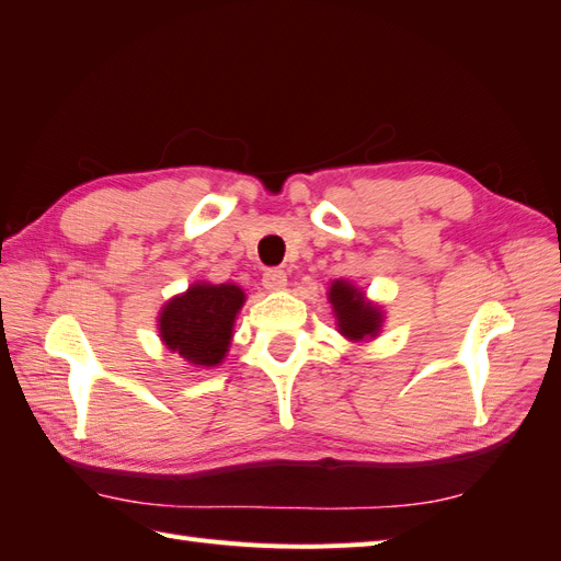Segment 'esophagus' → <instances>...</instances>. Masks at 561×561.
<instances>
[{
  "mask_svg": "<svg viewBox=\"0 0 561 561\" xmlns=\"http://www.w3.org/2000/svg\"><path fill=\"white\" fill-rule=\"evenodd\" d=\"M285 285H288V273L280 271V268H271L264 273V288L271 293H278L285 290Z\"/></svg>",
  "mask_w": 561,
  "mask_h": 561,
  "instance_id": "1",
  "label": "esophagus"
}]
</instances>
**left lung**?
Listing matches in <instances>:
<instances>
[{
    "label": "left lung",
    "instance_id": "left-lung-1",
    "mask_svg": "<svg viewBox=\"0 0 561 561\" xmlns=\"http://www.w3.org/2000/svg\"><path fill=\"white\" fill-rule=\"evenodd\" d=\"M329 302L335 317V327L351 343L375 341L383 327V307L367 300L363 288L351 280H333L329 285Z\"/></svg>",
    "mask_w": 561,
    "mask_h": 561
}]
</instances>
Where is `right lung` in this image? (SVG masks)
Instances as JSON below:
<instances>
[{
	"label": "right lung",
	"mask_w": 561,
	"mask_h": 561,
	"mask_svg": "<svg viewBox=\"0 0 561 561\" xmlns=\"http://www.w3.org/2000/svg\"><path fill=\"white\" fill-rule=\"evenodd\" d=\"M244 300L240 285L196 280L160 307V341L190 367H218L230 351L234 319Z\"/></svg>",
	"instance_id": "1"
}]
</instances>
